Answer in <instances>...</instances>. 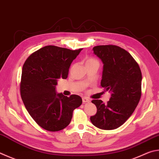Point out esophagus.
<instances>
[{
    "label": "esophagus",
    "instance_id": "obj_1",
    "mask_svg": "<svg viewBox=\"0 0 159 159\" xmlns=\"http://www.w3.org/2000/svg\"><path fill=\"white\" fill-rule=\"evenodd\" d=\"M82 100H83V102L84 103H88V102H90V100H89L88 98H87V97H83Z\"/></svg>",
    "mask_w": 159,
    "mask_h": 159
}]
</instances>
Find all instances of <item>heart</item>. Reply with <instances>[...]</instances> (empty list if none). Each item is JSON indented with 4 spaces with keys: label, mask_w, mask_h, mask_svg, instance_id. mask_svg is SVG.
<instances>
[{
    "label": "heart",
    "mask_w": 159,
    "mask_h": 159,
    "mask_svg": "<svg viewBox=\"0 0 159 159\" xmlns=\"http://www.w3.org/2000/svg\"><path fill=\"white\" fill-rule=\"evenodd\" d=\"M90 64L99 65V62H98L97 60L93 58V57H89V58L86 59L85 60V65H88Z\"/></svg>",
    "instance_id": "obj_1"
}]
</instances>
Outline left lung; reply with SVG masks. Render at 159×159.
<instances>
[{
	"label": "left lung",
	"instance_id": "obj_1",
	"mask_svg": "<svg viewBox=\"0 0 159 159\" xmlns=\"http://www.w3.org/2000/svg\"><path fill=\"white\" fill-rule=\"evenodd\" d=\"M92 49L103 63L101 86L111 91V97L106 104L100 99L92 101L97 111L90 121L100 129H115L129 119L139 103L142 73L138 62L122 48L99 45Z\"/></svg>",
	"mask_w": 159,
	"mask_h": 159
}]
</instances>
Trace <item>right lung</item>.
Here are the masks:
<instances>
[{"mask_svg": "<svg viewBox=\"0 0 159 159\" xmlns=\"http://www.w3.org/2000/svg\"><path fill=\"white\" fill-rule=\"evenodd\" d=\"M83 48L46 46L32 53L22 68L20 93L25 108L39 126L58 131L70 125L73 111L81 105L79 95L56 94L59 79H66L72 61Z\"/></svg>", "mask_w": 159, "mask_h": 159, "instance_id": "right-lung-1", "label": "right lung"}]
</instances>
